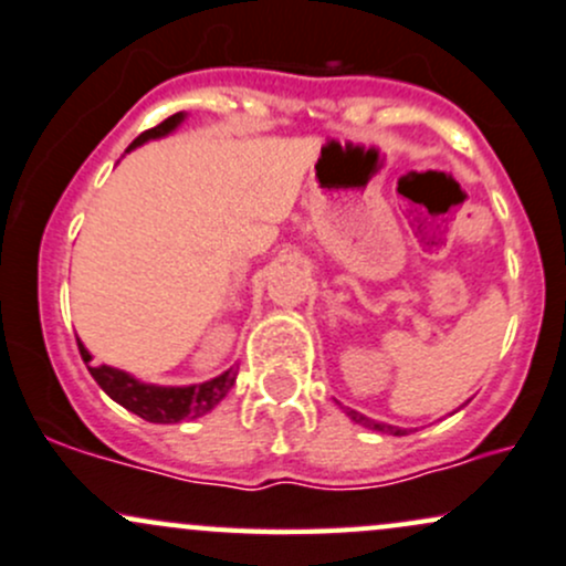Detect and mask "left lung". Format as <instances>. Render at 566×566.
<instances>
[{
  "label": "left lung",
  "instance_id": "left-lung-1",
  "mask_svg": "<svg viewBox=\"0 0 566 566\" xmlns=\"http://www.w3.org/2000/svg\"><path fill=\"white\" fill-rule=\"evenodd\" d=\"M345 411H347V417H350V420L364 424V428H368V430H379V433H390V436H406V430L392 428V424H385V422L368 420V417L360 415V411H355V409H345Z\"/></svg>",
  "mask_w": 566,
  "mask_h": 566
}]
</instances>
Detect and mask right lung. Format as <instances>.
<instances>
[{"label": "right lung", "instance_id": "right-lung-1", "mask_svg": "<svg viewBox=\"0 0 566 566\" xmlns=\"http://www.w3.org/2000/svg\"><path fill=\"white\" fill-rule=\"evenodd\" d=\"M181 119H184L181 112L170 114V117L163 119L160 125L144 130L142 136L128 146V151L136 149V146H142L144 142H149V138L170 133L181 123ZM77 347H80L82 360H85L87 371L93 374V379L101 385V390L146 422L170 424V422L187 420V417L208 415V411H211L213 406L232 390L234 379H238V368H230V371H224L221 377H216L211 382H202V385H189V387L144 385L138 382V379H133L130 374L119 371V368L95 366L91 353L85 350V345H82L80 339H77Z\"/></svg>", "mask_w": 566, "mask_h": 566}]
</instances>
